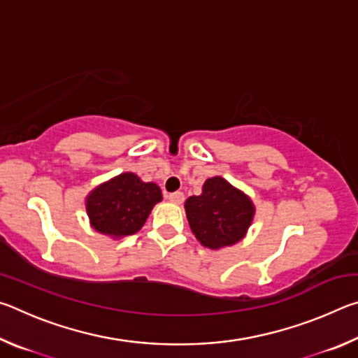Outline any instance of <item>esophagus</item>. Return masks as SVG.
<instances>
[{
  "instance_id": "esophagus-1",
  "label": "esophagus",
  "mask_w": 358,
  "mask_h": 358,
  "mask_svg": "<svg viewBox=\"0 0 358 358\" xmlns=\"http://www.w3.org/2000/svg\"><path fill=\"white\" fill-rule=\"evenodd\" d=\"M169 201L171 202H173V203H181L185 201V194L181 192V191H177V192H171L169 194Z\"/></svg>"
}]
</instances>
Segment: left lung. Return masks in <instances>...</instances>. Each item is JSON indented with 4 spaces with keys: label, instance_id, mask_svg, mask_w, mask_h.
Returning <instances> with one entry per match:
<instances>
[{
    "label": "left lung",
    "instance_id": "1",
    "mask_svg": "<svg viewBox=\"0 0 358 358\" xmlns=\"http://www.w3.org/2000/svg\"><path fill=\"white\" fill-rule=\"evenodd\" d=\"M185 208L192 234L211 250L240 241L254 216L250 197L221 177L205 181L201 196L187 199Z\"/></svg>",
    "mask_w": 358,
    "mask_h": 358
}]
</instances>
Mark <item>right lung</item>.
Returning <instances> with one entry per match:
<instances>
[{
	"label": "right lung",
	"instance_id": "right-lung-1",
	"mask_svg": "<svg viewBox=\"0 0 358 358\" xmlns=\"http://www.w3.org/2000/svg\"><path fill=\"white\" fill-rule=\"evenodd\" d=\"M161 199L159 186L143 183L134 173H121L90 194L87 211L98 232L124 237L143 226Z\"/></svg>",
	"mask_w": 358,
	"mask_h": 358
}]
</instances>
